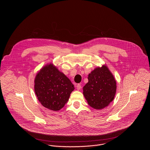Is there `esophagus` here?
Here are the masks:
<instances>
[{"label":"esophagus","instance_id":"1","mask_svg":"<svg viewBox=\"0 0 150 150\" xmlns=\"http://www.w3.org/2000/svg\"><path fill=\"white\" fill-rule=\"evenodd\" d=\"M76 87H77V90H80L81 88V86L80 84H78L76 85Z\"/></svg>","mask_w":150,"mask_h":150}]
</instances>
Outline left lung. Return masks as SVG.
Segmentation results:
<instances>
[{"label": "left lung", "instance_id": "obj_1", "mask_svg": "<svg viewBox=\"0 0 150 150\" xmlns=\"http://www.w3.org/2000/svg\"><path fill=\"white\" fill-rule=\"evenodd\" d=\"M88 79L83 87V94L88 105L97 110L107 106L114 98L117 86L107 66L96 68L89 74Z\"/></svg>", "mask_w": 150, "mask_h": 150}]
</instances>
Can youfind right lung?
<instances>
[{
  "mask_svg": "<svg viewBox=\"0 0 150 150\" xmlns=\"http://www.w3.org/2000/svg\"><path fill=\"white\" fill-rule=\"evenodd\" d=\"M73 84L64 73L53 64H47L37 74L35 80V92L44 107L58 111L64 107Z\"/></svg>",
  "mask_w": 150,
  "mask_h": 150,
  "instance_id": "right-lung-1",
  "label": "right lung"
}]
</instances>
